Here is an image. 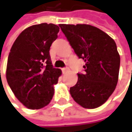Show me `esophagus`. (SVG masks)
<instances>
[{"label":"esophagus","instance_id":"esophagus-1","mask_svg":"<svg viewBox=\"0 0 132 132\" xmlns=\"http://www.w3.org/2000/svg\"><path fill=\"white\" fill-rule=\"evenodd\" d=\"M69 70V69L68 67H64V68H63V69H62V71H63V73H65V72H66V71H68Z\"/></svg>","mask_w":132,"mask_h":132}]
</instances>
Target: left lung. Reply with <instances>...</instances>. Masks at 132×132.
Instances as JSON below:
<instances>
[{
    "label": "left lung",
    "instance_id": "8db88e82",
    "mask_svg": "<svg viewBox=\"0 0 132 132\" xmlns=\"http://www.w3.org/2000/svg\"><path fill=\"white\" fill-rule=\"evenodd\" d=\"M71 47L83 59L84 74L70 88L76 102L87 109L100 107L116 89L120 69V55L115 41L102 30L90 25L61 24Z\"/></svg>",
    "mask_w": 132,
    "mask_h": 132
}]
</instances>
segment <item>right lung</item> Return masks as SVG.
<instances>
[{
  "mask_svg": "<svg viewBox=\"0 0 132 132\" xmlns=\"http://www.w3.org/2000/svg\"><path fill=\"white\" fill-rule=\"evenodd\" d=\"M59 27L42 23L24 30L10 50L6 80L15 96L30 110L47 106L54 94L61 71L54 68L50 55Z\"/></svg>",
  "mask_w": 132,
  "mask_h": 132,
  "instance_id": "obj_1",
  "label": "right lung"
}]
</instances>
